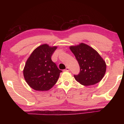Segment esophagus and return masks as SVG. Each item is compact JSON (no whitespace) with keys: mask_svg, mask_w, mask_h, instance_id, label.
Here are the masks:
<instances>
[{"mask_svg":"<svg viewBox=\"0 0 124 124\" xmlns=\"http://www.w3.org/2000/svg\"><path fill=\"white\" fill-rule=\"evenodd\" d=\"M65 70L67 71V72H68V71H70V68H69V67H67Z\"/></svg>","mask_w":124,"mask_h":124,"instance_id":"34e87169","label":"esophagus"}]
</instances>
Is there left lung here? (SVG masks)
Returning a JSON list of instances; mask_svg holds the SVG:
<instances>
[{
    "label": "left lung",
    "instance_id": "1",
    "mask_svg": "<svg viewBox=\"0 0 124 124\" xmlns=\"http://www.w3.org/2000/svg\"><path fill=\"white\" fill-rule=\"evenodd\" d=\"M70 49L78 62L80 72L74 77L84 86L96 84L101 80L106 71V64L99 54L85 44L71 46Z\"/></svg>",
    "mask_w": 124,
    "mask_h": 124
}]
</instances>
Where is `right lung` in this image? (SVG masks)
Wrapping results in <instances>:
<instances>
[{"mask_svg": "<svg viewBox=\"0 0 124 124\" xmlns=\"http://www.w3.org/2000/svg\"><path fill=\"white\" fill-rule=\"evenodd\" d=\"M57 46L43 44L37 47L27 60L23 69L24 79L37 91H47L57 82L62 70L52 61L51 56Z\"/></svg>", "mask_w": 124, "mask_h": 124, "instance_id": "obj_1", "label": "right lung"}]
</instances>
